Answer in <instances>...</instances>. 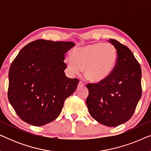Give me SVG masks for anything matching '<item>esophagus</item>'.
I'll return each mask as SVG.
<instances>
[{
  "mask_svg": "<svg viewBox=\"0 0 151 151\" xmlns=\"http://www.w3.org/2000/svg\"><path fill=\"white\" fill-rule=\"evenodd\" d=\"M84 86V84L82 82H80L79 83H78V87H82V86Z\"/></svg>",
  "mask_w": 151,
  "mask_h": 151,
  "instance_id": "34e87169",
  "label": "esophagus"
}]
</instances>
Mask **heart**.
I'll return each instance as SVG.
<instances>
[{"label": "heart", "mask_w": 151, "mask_h": 151, "mask_svg": "<svg viewBox=\"0 0 151 151\" xmlns=\"http://www.w3.org/2000/svg\"><path fill=\"white\" fill-rule=\"evenodd\" d=\"M118 55L115 46L109 43L95 42L74 49L65 62L71 75L84 74L88 81L101 82L108 78L117 65Z\"/></svg>", "instance_id": "1"}]
</instances>
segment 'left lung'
Masks as SVG:
<instances>
[{"mask_svg":"<svg viewBox=\"0 0 151 151\" xmlns=\"http://www.w3.org/2000/svg\"><path fill=\"white\" fill-rule=\"evenodd\" d=\"M118 59L113 73L104 81L88 84L86 106L93 118L114 127L131 118L142 97V70L131 51L114 39Z\"/></svg>","mask_w":151,"mask_h":151,"instance_id":"8db88e82","label":"left lung"}]
</instances>
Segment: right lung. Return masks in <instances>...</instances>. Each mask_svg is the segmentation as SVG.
<instances>
[{"instance_id":"add662e5","label":"right lung","mask_w":151,"mask_h":151,"mask_svg":"<svg viewBox=\"0 0 151 151\" xmlns=\"http://www.w3.org/2000/svg\"><path fill=\"white\" fill-rule=\"evenodd\" d=\"M75 44L38 40L19 51L9 71L8 100L20 118L40 127L59 116L79 80L65 76V55Z\"/></svg>"}]
</instances>
